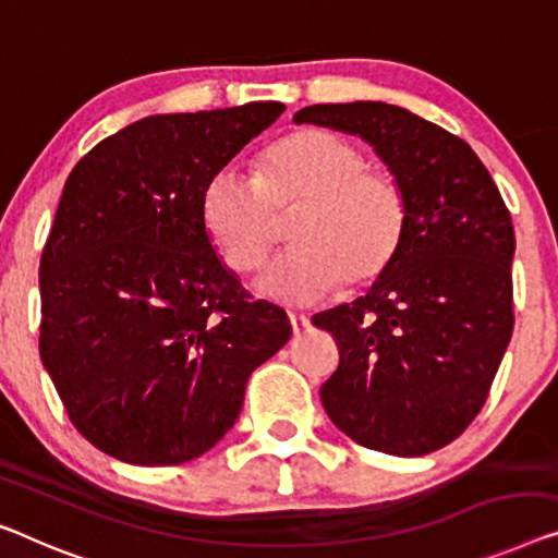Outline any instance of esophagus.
<instances>
[{
  "instance_id": "34e87169",
  "label": "esophagus",
  "mask_w": 558,
  "mask_h": 558,
  "mask_svg": "<svg viewBox=\"0 0 558 558\" xmlns=\"http://www.w3.org/2000/svg\"><path fill=\"white\" fill-rule=\"evenodd\" d=\"M290 326H293L295 336H301V332L307 326H311V318H307V315H303V313H290Z\"/></svg>"
}]
</instances>
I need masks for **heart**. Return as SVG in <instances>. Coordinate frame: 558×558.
Instances as JSON below:
<instances>
[{"mask_svg":"<svg viewBox=\"0 0 558 558\" xmlns=\"http://www.w3.org/2000/svg\"><path fill=\"white\" fill-rule=\"evenodd\" d=\"M298 207L288 253L260 272V293L313 305L340 286H368L401 251L409 205L393 174L373 170L336 132L307 128L278 140L257 162L255 180L218 170L199 195V218L230 270L251 272L272 245V216Z\"/></svg>","mask_w":558,"mask_h":558,"instance_id":"1","label":"heart"}]
</instances>
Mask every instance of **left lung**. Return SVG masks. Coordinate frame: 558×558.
Here are the masks:
<instances>
[{"label":"left lung","instance_id":"8db88e82","mask_svg":"<svg viewBox=\"0 0 558 558\" xmlns=\"http://www.w3.org/2000/svg\"><path fill=\"white\" fill-rule=\"evenodd\" d=\"M293 120L365 140L409 205L390 268L313 318L340 348L323 409L373 451H438L476 418L511 340V215L476 153L403 107L313 105Z\"/></svg>","mask_w":558,"mask_h":558}]
</instances>
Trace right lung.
<instances>
[{"instance_id": "add662e5", "label": "right lung", "mask_w": 558, "mask_h": 558, "mask_svg": "<svg viewBox=\"0 0 558 558\" xmlns=\"http://www.w3.org/2000/svg\"><path fill=\"white\" fill-rule=\"evenodd\" d=\"M286 105L149 114L74 165L39 263V355L89 444L135 465L193 461L288 343L199 218L205 182Z\"/></svg>"}]
</instances>
